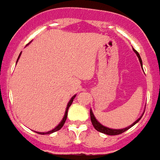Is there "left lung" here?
I'll return each instance as SVG.
<instances>
[{
  "instance_id": "obj_1",
  "label": "left lung",
  "mask_w": 160,
  "mask_h": 160,
  "mask_svg": "<svg viewBox=\"0 0 160 160\" xmlns=\"http://www.w3.org/2000/svg\"><path fill=\"white\" fill-rule=\"evenodd\" d=\"M132 50H133V52H134L136 53L137 57H138V58H139V61H140V65H141V67H142V60H141V58H140V54H139L138 52L135 51L134 49H132ZM142 69H143V68H142ZM143 114H144V112H143V114L140 115V118H138V120L135 121V122H133L132 124H131L129 127H127V128H122V129L109 128H107V127H105V126L102 125L100 122L96 120V118L95 117V115H94V114H93V112L91 109H90V120H91V122H92L93 127H94V128H96V130H97L98 132H103V133L108 134V135H117V134H121V133H122V132H126V131H127V130H128L130 128H132V126L135 125L137 122H139V121L141 119V117L143 116Z\"/></svg>"
}]
</instances>
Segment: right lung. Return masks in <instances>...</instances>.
Masks as SVG:
<instances>
[{
	"label": "right lung",
	"mask_w": 160,
	"mask_h": 160,
	"mask_svg": "<svg viewBox=\"0 0 160 160\" xmlns=\"http://www.w3.org/2000/svg\"><path fill=\"white\" fill-rule=\"evenodd\" d=\"M20 55H21V52L20 53V55H19V57H18V59H17V62H18V60H19V58H20ZM16 62V63H17ZM76 96L77 95H74V96H72L71 98V100L69 101V102H68L67 104V107H66V109H65V113H64V117H63V119H62V121L60 122V123L58 124V125L57 126V127H55L54 128L52 129V130H51V131H48V132H38V133H39V134H50V133H52V132H57V131H58L59 129L62 128V127L64 126V122H65V121H66V119H67V115H68V109H69V108L71 107V103H72V102H73V100H74V98L76 97Z\"/></svg>",
	"instance_id": "obj_1"
}]
</instances>
